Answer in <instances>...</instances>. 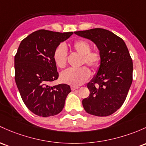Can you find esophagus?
<instances>
[{"mask_svg":"<svg viewBox=\"0 0 146 146\" xmlns=\"http://www.w3.org/2000/svg\"><path fill=\"white\" fill-rule=\"evenodd\" d=\"M70 88H71L72 91H74V90H76V89H79V87H78V86H72Z\"/></svg>","mask_w":146,"mask_h":146,"instance_id":"34e87169","label":"esophagus"}]
</instances>
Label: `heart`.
I'll return each mask as SVG.
<instances>
[{"mask_svg": "<svg viewBox=\"0 0 146 146\" xmlns=\"http://www.w3.org/2000/svg\"><path fill=\"white\" fill-rule=\"evenodd\" d=\"M72 48L82 56L81 64H86L93 70H96L101 64V55L98 51H91V46L88 41L80 39L72 44ZM53 60L55 64L60 68L66 66L67 51L63 45L57 46L54 51ZM90 70L86 66L80 68H69L61 73L60 79L62 82L70 85L78 86L87 80L90 76Z\"/></svg>", "mask_w": 146, "mask_h": 146, "instance_id": "1", "label": "heart"}]
</instances>
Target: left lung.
Here are the masks:
<instances>
[{
    "instance_id": "8db88e82",
    "label": "left lung",
    "mask_w": 146,
    "mask_h": 146,
    "mask_svg": "<svg viewBox=\"0 0 146 146\" xmlns=\"http://www.w3.org/2000/svg\"><path fill=\"white\" fill-rule=\"evenodd\" d=\"M74 33L93 41L101 55L100 67L87 84L90 94L83 99V107L94 116H110L122 106L132 82L133 64L127 46L117 35L102 28Z\"/></svg>"
}]
</instances>
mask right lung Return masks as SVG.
I'll use <instances>...</instances> for the list:
<instances>
[{
  "mask_svg": "<svg viewBox=\"0 0 146 146\" xmlns=\"http://www.w3.org/2000/svg\"><path fill=\"white\" fill-rule=\"evenodd\" d=\"M73 34L39 30L19 45L14 57L16 84L25 105L37 116L48 117L60 113L71 91L68 84L51 86L50 83L59 77L54 51Z\"/></svg>",
  "mask_w": 146,
  "mask_h": 146,
  "instance_id": "1",
  "label": "right lung"
}]
</instances>
